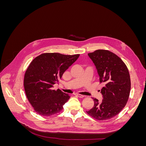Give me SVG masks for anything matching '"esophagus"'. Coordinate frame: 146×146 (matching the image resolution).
<instances>
[{
	"mask_svg": "<svg viewBox=\"0 0 146 146\" xmlns=\"http://www.w3.org/2000/svg\"><path fill=\"white\" fill-rule=\"evenodd\" d=\"M76 96H77V97H78V98H84V97H85L83 95L79 94H76Z\"/></svg>",
	"mask_w": 146,
	"mask_h": 146,
	"instance_id": "1",
	"label": "esophagus"
}]
</instances>
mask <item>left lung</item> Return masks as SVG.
<instances>
[{
	"instance_id": "8db88e82",
	"label": "left lung",
	"mask_w": 146,
	"mask_h": 146,
	"mask_svg": "<svg viewBox=\"0 0 146 146\" xmlns=\"http://www.w3.org/2000/svg\"><path fill=\"white\" fill-rule=\"evenodd\" d=\"M88 55L104 86L100 91L102 100L93 98L94 107L86 113L97 120H108L118 114L127 104L131 88L129 70L117 55L109 50L99 49Z\"/></svg>"
}]
</instances>
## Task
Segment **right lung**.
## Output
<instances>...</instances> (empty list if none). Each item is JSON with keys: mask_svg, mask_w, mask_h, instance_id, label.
Listing matches in <instances>:
<instances>
[{"mask_svg": "<svg viewBox=\"0 0 146 146\" xmlns=\"http://www.w3.org/2000/svg\"><path fill=\"white\" fill-rule=\"evenodd\" d=\"M79 56L44 53L31 62L25 74L24 86L29 102L38 114L50 116L63 109L70 96L53 88Z\"/></svg>", "mask_w": 146, "mask_h": 146, "instance_id": "right-lung-1", "label": "right lung"}]
</instances>
